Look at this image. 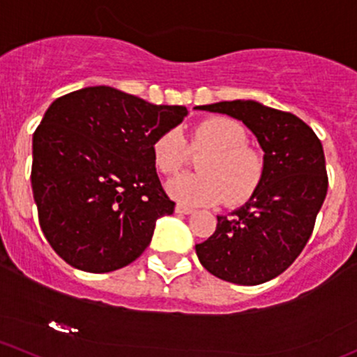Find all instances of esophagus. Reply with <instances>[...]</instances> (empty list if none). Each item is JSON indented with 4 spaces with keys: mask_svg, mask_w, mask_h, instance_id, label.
I'll use <instances>...</instances> for the list:
<instances>
[{
    "mask_svg": "<svg viewBox=\"0 0 357 357\" xmlns=\"http://www.w3.org/2000/svg\"><path fill=\"white\" fill-rule=\"evenodd\" d=\"M176 213H181V215H188V213H191L193 212V208L191 207H186V205H183V204H178L176 205Z\"/></svg>",
    "mask_w": 357,
    "mask_h": 357,
    "instance_id": "esophagus-1",
    "label": "esophagus"
}]
</instances>
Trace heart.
<instances>
[{
  "instance_id": "b5f03b06",
  "label": "heart",
  "mask_w": 357,
  "mask_h": 357,
  "mask_svg": "<svg viewBox=\"0 0 357 357\" xmlns=\"http://www.w3.org/2000/svg\"><path fill=\"white\" fill-rule=\"evenodd\" d=\"M191 150H207L198 159L195 174H181L167 183V193L183 205H213L224 200L236 207L250 200L267 174L264 152L248 145L245 126L227 116H212L190 130ZM190 149L178 128L155 137L152 160L164 176L176 174L186 164Z\"/></svg>"
}]
</instances>
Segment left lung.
<instances>
[{"mask_svg":"<svg viewBox=\"0 0 357 357\" xmlns=\"http://www.w3.org/2000/svg\"><path fill=\"white\" fill-rule=\"evenodd\" d=\"M200 109L241 119L264 149L267 174L245 207L217 217L215 232L195 250L212 275L258 286L291 267L313 232L328 190L324 147L298 116L255 100Z\"/></svg>","mask_w":357,"mask_h":357,"instance_id":"8db88e82","label":"left lung"}]
</instances>
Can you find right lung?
I'll return each mask as SVG.
<instances>
[{
    "instance_id": "obj_1",
    "label": "right lung",
    "mask_w": 357,
    "mask_h": 357,
    "mask_svg": "<svg viewBox=\"0 0 357 357\" xmlns=\"http://www.w3.org/2000/svg\"><path fill=\"white\" fill-rule=\"evenodd\" d=\"M186 114L104 85L51 104L33 131L30 181L40 229L66 264L104 273L144 253L155 220L176 205L159 181L152 144Z\"/></svg>"
}]
</instances>
